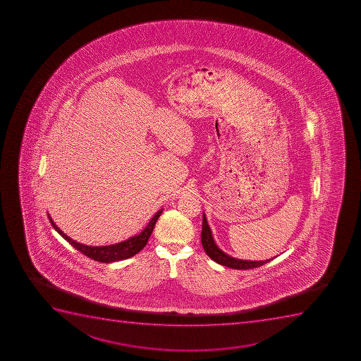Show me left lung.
<instances>
[{
	"label": "left lung",
	"mask_w": 361,
	"mask_h": 361,
	"mask_svg": "<svg viewBox=\"0 0 361 361\" xmlns=\"http://www.w3.org/2000/svg\"><path fill=\"white\" fill-rule=\"evenodd\" d=\"M201 243H202L204 252L207 253L208 257H211L212 260H214L215 262H218L219 264H222V266H226V267L234 268V269H250V268L260 267L262 264H267V262L271 260V259L261 261L240 260V259H236V257H233L228 255V254H226L215 243L213 235H212L211 228L208 226L207 219H206V215L204 214V218H202Z\"/></svg>",
	"instance_id": "8db88e82"
}]
</instances>
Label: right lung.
Here are the masks:
<instances>
[{
  "mask_svg": "<svg viewBox=\"0 0 361 361\" xmlns=\"http://www.w3.org/2000/svg\"><path fill=\"white\" fill-rule=\"evenodd\" d=\"M161 213H162V209L157 212V214L150 219L146 228L143 229L142 232L137 234V235L132 236V238H129L125 241L109 245V246H87V245L76 243L74 240L71 239L69 236L66 235L65 233L62 232L61 229L54 224L49 214H48V218H49L50 224L53 225L55 231L63 239L67 240L74 248L80 250L81 253L85 254L86 257H90V259H93V260L109 264V262H114V261L125 260V259L134 257L135 254L139 253L140 250H142L143 247L146 246L147 243H148L150 234L153 233L154 226L157 224V219L160 216Z\"/></svg>",
  "mask_w": 361,
  "mask_h": 361,
  "instance_id": "right-lung-1",
  "label": "right lung"
}]
</instances>
